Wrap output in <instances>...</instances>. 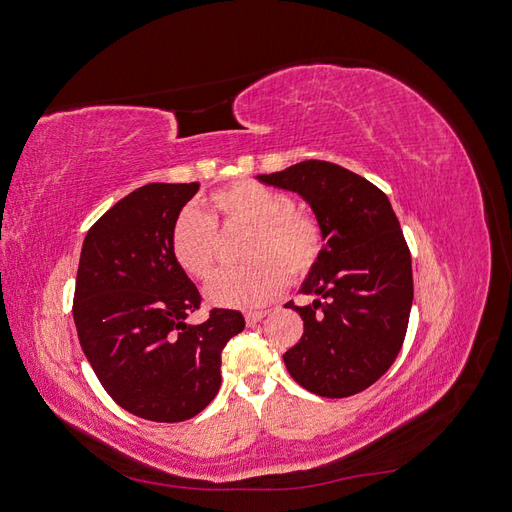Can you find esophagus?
I'll list each match as a JSON object with an SVG mask.
<instances>
[{"label":"esophagus","instance_id":"1","mask_svg":"<svg viewBox=\"0 0 512 512\" xmlns=\"http://www.w3.org/2000/svg\"><path fill=\"white\" fill-rule=\"evenodd\" d=\"M265 316H267V312H247V314H245V322L250 324V327H252V324L260 322V320L265 318Z\"/></svg>","mask_w":512,"mask_h":512}]
</instances>
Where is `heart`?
Returning a JSON list of instances; mask_svg holds the SVG:
<instances>
[{
  "mask_svg": "<svg viewBox=\"0 0 512 512\" xmlns=\"http://www.w3.org/2000/svg\"><path fill=\"white\" fill-rule=\"evenodd\" d=\"M211 218L185 209L170 226L168 250L175 265L192 280L207 282L218 262V230L250 226L245 243L250 265L226 269L207 286L211 305L250 309L271 303L286 290L290 275L303 280L324 252V232L312 213L294 207V198L260 181L243 179L209 194Z\"/></svg>",
  "mask_w": 512,
  "mask_h": 512,
  "instance_id": "1",
  "label": "heart"
}]
</instances>
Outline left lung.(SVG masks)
Listing matches in <instances>:
<instances>
[{
  "mask_svg": "<svg viewBox=\"0 0 512 512\" xmlns=\"http://www.w3.org/2000/svg\"><path fill=\"white\" fill-rule=\"evenodd\" d=\"M262 183L301 194L324 232V252L301 286L303 337L284 354L288 374L320 397L365 391L404 344L414 297L412 258L386 194L352 170L305 160Z\"/></svg>",
  "mask_w": 512,
  "mask_h": 512,
  "instance_id": "obj_1",
  "label": "left lung"
}]
</instances>
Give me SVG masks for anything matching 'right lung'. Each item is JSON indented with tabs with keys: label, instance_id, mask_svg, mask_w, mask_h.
I'll use <instances>...</instances> for the list:
<instances>
[{
	"label": "right lung",
	"instance_id": "1",
	"mask_svg": "<svg viewBox=\"0 0 512 512\" xmlns=\"http://www.w3.org/2000/svg\"><path fill=\"white\" fill-rule=\"evenodd\" d=\"M200 183H147L89 228L74 288L81 348L115 404L156 423L188 421L222 384V350L245 320L211 309L168 250L170 226Z\"/></svg>",
	"mask_w": 512,
	"mask_h": 512
}]
</instances>
